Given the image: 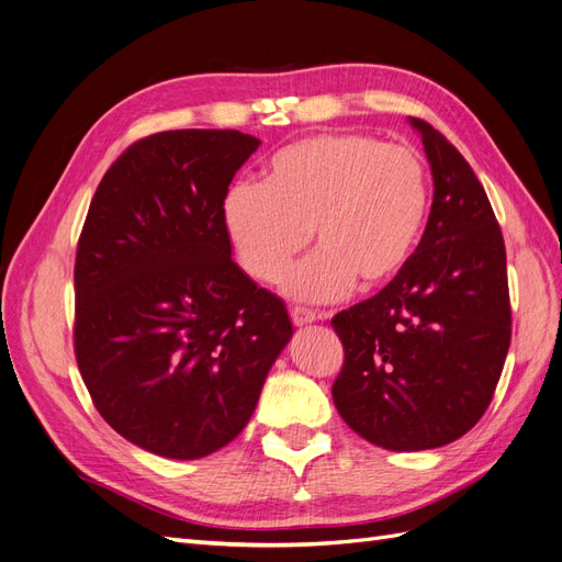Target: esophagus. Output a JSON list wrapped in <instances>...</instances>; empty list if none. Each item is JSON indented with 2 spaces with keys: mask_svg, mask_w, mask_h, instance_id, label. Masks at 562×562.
Here are the masks:
<instances>
[{
  "mask_svg": "<svg viewBox=\"0 0 562 562\" xmlns=\"http://www.w3.org/2000/svg\"><path fill=\"white\" fill-rule=\"evenodd\" d=\"M291 321L295 326H304V323L316 321V312L307 310V307H291Z\"/></svg>",
  "mask_w": 562,
  "mask_h": 562,
  "instance_id": "1",
  "label": "esophagus"
}]
</instances>
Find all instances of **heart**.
I'll return each instance as SVG.
<instances>
[{"mask_svg": "<svg viewBox=\"0 0 562 562\" xmlns=\"http://www.w3.org/2000/svg\"><path fill=\"white\" fill-rule=\"evenodd\" d=\"M429 166L417 149L366 133H323L277 151L262 184L236 182L223 223L246 274L274 283L307 246L316 252L285 277L300 300H335L394 281L427 225Z\"/></svg>", "mask_w": 562, "mask_h": 562, "instance_id": "1", "label": "heart"}]
</instances>
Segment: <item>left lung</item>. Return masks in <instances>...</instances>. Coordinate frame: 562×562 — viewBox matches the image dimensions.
<instances>
[{
    "label": "left lung",
    "mask_w": 562,
    "mask_h": 562,
    "mask_svg": "<svg viewBox=\"0 0 562 562\" xmlns=\"http://www.w3.org/2000/svg\"><path fill=\"white\" fill-rule=\"evenodd\" d=\"M434 203L422 241L378 295L333 316L345 363L337 413L386 450H431L483 417L512 345L506 248L459 149L424 119Z\"/></svg>",
    "instance_id": "8db88e82"
}]
</instances>
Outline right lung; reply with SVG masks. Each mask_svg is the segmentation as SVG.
Here are the masks:
<instances>
[{"mask_svg":"<svg viewBox=\"0 0 562 562\" xmlns=\"http://www.w3.org/2000/svg\"><path fill=\"white\" fill-rule=\"evenodd\" d=\"M260 140L184 128L126 147L100 180L75 260V356L131 443L206 457L241 434L293 335L281 297L232 260L223 199Z\"/></svg>","mask_w":562,"mask_h":562,"instance_id":"add662e5","label":"right lung"}]
</instances>
